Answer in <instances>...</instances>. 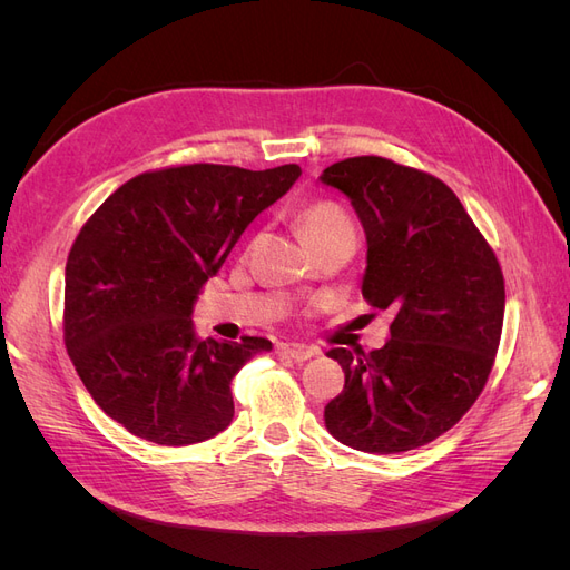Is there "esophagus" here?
I'll return each instance as SVG.
<instances>
[{
  "instance_id": "obj_1",
  "label": "esophagus",
  "mask_w": 570,
  "mask_h": 570,
  "mask_svg": "<svg viewBox=\"0 0 570 570\" xmlns=\"http://www.w3.org/2000/svg\"><path fill=\"white\" fill-rule=\"evenodd\" d=\"M278 354L285 356V358H292L297 361V364H304V361L312 358L316 354L314 347H308V344H295V342H285V344H278Z\"/></svg>"
}]
</instances>
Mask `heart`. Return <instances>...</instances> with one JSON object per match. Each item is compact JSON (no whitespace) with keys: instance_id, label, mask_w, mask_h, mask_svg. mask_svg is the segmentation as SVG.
Listing matches in <instances>:
<instances>
[{"instance_id":"heart-1","label":"heart","mask_w":570,"mask_h":570,"mask_svg":"<svg viewBox=\"0 0 570 570\" xmlns=\"http://www.w3.org/2000/svg\"><path fill=\"white\" fill-rule=\"evenodd\" d=\"M297 220H299L302 235L306 237V243L312 247H316L318 243H323V239L333 237L337 233L354 230L352 218L347 216V212H344L340 204L327 202V199L302 206L297 214Z\"/></svg>"}]
</instances>
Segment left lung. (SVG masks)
Returning <instances> with one entry per match:
<instances>
[{
    "instance_id": "8db88e82",
    "label": "left lung",
    "mask_w": 570,
    "mask_h": 570,
    "mask_svg": "<svg viewBox=\"0 0 570 570\" xmlns=\"http://www.w3.org/2000/svg\"><path fill=\"white\" fill-rule=\"evenodd\" d=\"M321 180L352 199L366 230L361 295L392 308L383 350L327 356L344 390L325 428L368 454H400L461 421L494 366L504 323V275L459 197L425 170L383 157L327 166Z\"/></svg>"
}]
</instances>
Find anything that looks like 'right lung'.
<instances>
[{"instance_id": "right-lung-1", "label": "right lung", "mask_w": 570, "mask_h": 570, "mask_svg": "<svg viewBox=\"0 0 570 570\" xmlns=\"http://www.w3.org/2000/svg\"><path fill=\"white\" fill-rule=\"evenodd\" d=\"M302 176L187 164L120 185L66 262L63 342L97 406L128 433L183 446L233 421L230 383L266 337L202 340L193 306L249 223Z\"/></svg>"}]
</instances>
